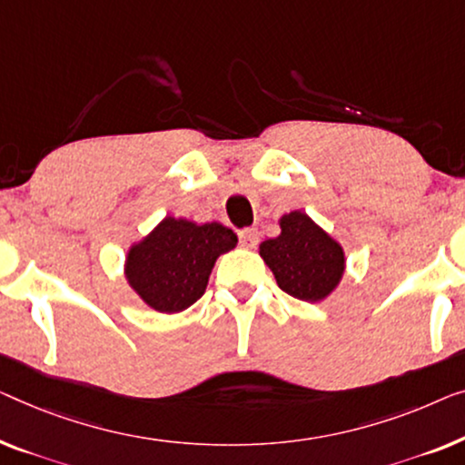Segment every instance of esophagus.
Listing matches in <instances>:
<instances>
[{
	"instance_id": "1",
	"label": "esophagus",
	"mask_w": 465,
	"mask_h": 465,
	"mask_svg": "<svg viewBox=\"0 0 465 465\" xmlns=\"http://www.w3.org/2000/svg\"><path fill=\"white\" fill-rule=\"evenodd\" d=\"M239 239H241V245L247 249H253L260 241V232L255 231V228H243V231L239 232Z\"/></svg>"
}]
</instances>
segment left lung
<instances>
[{
	"mask_svg": "<svg viewBox=\"0 0 465 465\" xmlns=\"http://www.w3.org/2000/svg\"><path fill=\"white\" fill-rule=\"evenodd\" d=\"M279 226V237L260 243V258L277 285L295 300H327L344 279V247L302 210L282 213Z\"/></svg>",
	"mask_w": 465,
	"mask_h": 465,
	"instance_id": "8db88e82",
	"label": "left lung"
}]
</instances>
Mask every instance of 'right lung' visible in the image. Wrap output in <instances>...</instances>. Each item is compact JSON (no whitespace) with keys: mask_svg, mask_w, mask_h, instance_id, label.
<instances>
[{"mask_svg":"<svg viewBox=\"0 0 465 465\" xmlns=\"http://www.w3.org/2000/svg\"><path fill=\"white\" fill-rule=\"evenodd\" d=\"M234 247L237 234L220 222L165 216L127 249L124 274L146 306L176 314L205 293L216 260Z\"/></svg>","mask_w":465,"mask_h":465,"instance_id":"add662e5","label":"right lung"}]
</instances>
